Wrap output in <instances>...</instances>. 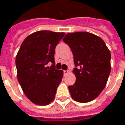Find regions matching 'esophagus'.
Masks as SVG:
<instances>
[{
	"label": "esophagus",
	"instance_id": "obj_1",
	"mask_svg": "<svg viewBox=\"0 0 125 125\" xmlns=\"http://www.w3.org/2000/svg\"><path fill=\"white\" fill-rule=\"evenodd\" d=\"M69 72L68 70H64V75H67V74H68Z\"/></svg>",
	"mask_w": 125,
	"mask_h": 125
}]
</instances>
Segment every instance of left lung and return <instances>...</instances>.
Returning <instances> with one entry per match:
<instances>
[{"label":"left lung","mask_w":125,"mask_h":125,"mask_svg":"<svg viewBox=\"0 0 125 125\" xmlns=\"http://www.w3.org/2000/svg\"><path fill=\"white\" fill-rule=\"evenodd\" d=\"M63 41L73 55L76 78L69 86L73 99L88 103L96 98L104 89L111 72V53L103 40L92 33L79 31L65 35Z\"/></svg>","instance_id":"8db88e82"}]
</instances>
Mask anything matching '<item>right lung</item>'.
Masks as SVG:
<instances>
[{"label": "right lung", "mask_w": 125, "mask_h": 125, "mask_svg": "<svg viewBox=\"0 0 125 125\" xmlns=\"http://www.w3.org/2000/svg\"><path fill=\"white\" fill-rule=\"evenodd\" d=\"M65 33L38 31L23 41L16 57L17 78L22 89L30 101L45 106L55 98L63 72L55 68V48ZM49 62V68L46 64Z\"/></svg>", "instance_id": "obj_1"}]
</instances>
